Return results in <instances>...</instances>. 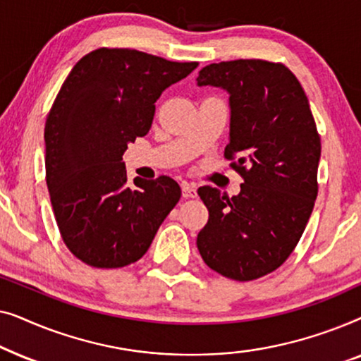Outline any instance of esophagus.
<instances>
[{"label": "esophagus", "instance_id": "1", "mask_svg": "<svg viewBox=\"0 0 361 361\" xmlns=\"http://www.w3.org/2000/svg\"><path fill=\"white\" fill-rule=\"evenodd\" d=\"M182 197L184 199H194V197H197V189L195 185L189 184V182H182Z\"/></svg>", "mask_w": 361, "mask_h": 361}]
</instances>
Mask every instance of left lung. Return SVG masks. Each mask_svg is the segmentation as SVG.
Returning <instances> with one entry per match:
<instances>
[{
  "instance_id": "1",
  "label": "left lung",
  "mask_w": 361,
  "mask_h": 361,
  "mask_svg": "<svg viewBox=\"0 0 361 361\" xmlns=\"http://www.w3.org/2000/svg\"><path fill=\"white\" fill-rule=\"evenodd\" d=\"M197 85L230 95L225 157L243 177L230 199L200 187L209 221L197 235L205 264L225 278L253 281L278 269L302 236L317 199L320 136L309 100L283 63L259 59L210 63Z\"/></svg>"
}]
</instances>
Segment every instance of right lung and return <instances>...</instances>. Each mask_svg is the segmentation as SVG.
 <instances>
[{
    "instance_id": "right-lung-1",
    "label": "right lung",
    "mask_w": 361,
    "mask_h": 361,
    "mask_svg": "<svg viewBox=\"0 0 361 361\" xmlns=\"http://www.w3.org/2000/svg\"><path fill=\"white\" fill-rule=\"evenodd\" d=\"M197 66L100 47L62 83L44 130L46 180L63 243L85 264L135 263L179 202L180 187L167 176L128 185L123 154L147 135L161 93Z\"/></svg>"
}]
</instances>
